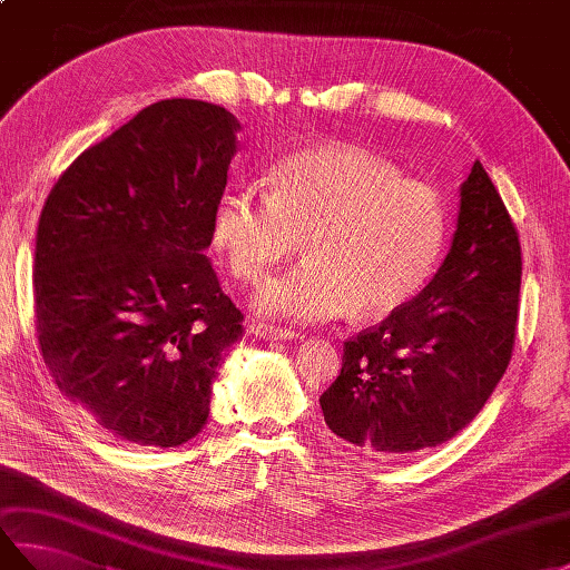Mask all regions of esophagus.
<instances>
[{"label":"esophagus","instance_id":"esophagus-1","mask_svg":"<svg viewBox=\"0 0 570 570\" xmlns=\"http://www.w3.org/2000/svg\"><path fill=\"white\" fill-rule=\"evenodd\" d=\"M254 337H262V341H296L298 333L286 331V328H274V325L266 323H252L247 328Z\"/></svg>","mask_w":570,"mask_h":570}]
</instances>
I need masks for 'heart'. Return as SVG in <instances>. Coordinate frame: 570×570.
I'll return each mask as SVG.
<instances>
[{"instance_id":"obj_1","label":"heart","mask_w":570,"mask_h":570,"mask_svg":"<svg viewBox=\"0 0 570 570\" xmlns=\"http://www.w3.org/2000/svg\"><path fill=\"white\" fill-rule=\"evenodd\" d=\"M304 236L306 262L254 296L262 316L321 323L353 311L380 318L414 298L439 266L445 205L421 180L357 147L306 149L276 168L269 193L227 196L213 239L229 269L257 284Z\"/></svg>"}]
</instances>
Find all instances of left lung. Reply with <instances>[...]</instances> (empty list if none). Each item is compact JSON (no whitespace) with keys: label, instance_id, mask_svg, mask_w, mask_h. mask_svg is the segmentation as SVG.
<instances>
[{"label":"left lung","instance_id":"1","mask_svg":"<svg viewBox=\"0 0 570 570\" xmlns=\"http://www.w3.org/2000/svg\"><path fill=\"white\" fill-rule=\"evenodd\" d=\"M519 286L517 227L475 161L441 269L416 298L343 345V370L321 394L328 429L374 458L451 441L510 365Z\"/></svg>","mask_w":570,"mask_h":570}]
</instances>
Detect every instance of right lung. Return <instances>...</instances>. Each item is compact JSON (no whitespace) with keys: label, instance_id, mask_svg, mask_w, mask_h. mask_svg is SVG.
Wrapping results in <instances>:
<instances>
[{"label":"right lung","instance_id":"add662e5","mask_svg":"<svg viewBox=\"0 0 570 570\" xmlns=\"http://www.w3.org/2000/svg\"><path fill=\"white\" fill-rule=\"evenodd\" d=\"M239 122L161 100L72 161L36 229V333L48 372L115 439L174 448L210 414L242 337L205 249Z\"/></svg>","mask_w":570,"mask_h":570}]
</instances>
